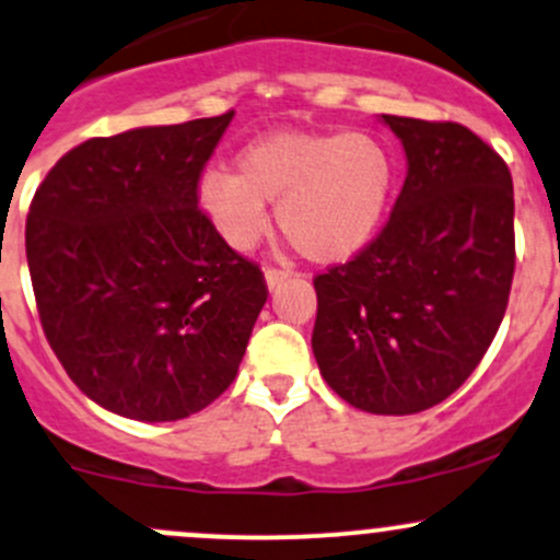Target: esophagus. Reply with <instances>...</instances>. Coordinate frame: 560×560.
Listing matches in <instances>:
<instances>
[{"instance_id": "1", "label": "esophagus", "mask_w": 560, "mask_h": 560, "mask_svg": "<svg viewBox=\"0 0 560 560\" xmlns=\"http://www.w3.org/2000/svg\"><path fill=\"white\" fill-rule=\"evenodd\" d=\"M290 276H292V270H287V268H266V284L273 290V287L284 284Z\"/></svg>"}]
</instances>
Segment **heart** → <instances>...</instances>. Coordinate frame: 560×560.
<instances>
[{"label":"heart","mask_w":560,"mask_h":560,"mask_svg":"<svg viewBox=\"0 0 560 560\" xmlns=\"http://www.w3.org/2000/svg\"><path fill=\"white\" fill-rule=\"evenodd\" d=\"M238 172L207 170L199 207L225 244L247 252L279 205L287 238L316 262H337L372 242L396 186L388 145L370 132H276L244 145Z\"/></svg>","instance_id":"b5f03b06"}]
</instances>
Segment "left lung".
Wrapping results in <instances>:
<instances>
[{"label":"left lung","mask_w":560,"mask_h":560,"mask_svg":"<svg viewBox=\"0 0 560 560\" xmlns=\"http://www.w3.org/2000/svg\"><path fill=\"white\" fill-rule=\"evenodd\" d=\"M407 151L388 223L313 279V355L350 407L417 415L470 377L505 316L515 270L513 177L457 121L383 114Z\"/></svg>","instance_id":"left-lung-1"}]
</instances>
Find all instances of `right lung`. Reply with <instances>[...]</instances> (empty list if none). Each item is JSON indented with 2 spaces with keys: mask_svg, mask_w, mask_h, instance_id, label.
<instances>
[{
  "mask_svg": "<svg viewBox=\"0 0 560 560\" xmlns=\"http://www.w3.org/2000/svg\"><path fill=\"white\" fill-rule=\"evenodd\" d=\"M233 110L71 149L36 188L26 257L47 342L84 396L172 422L236 377L268 300L262 270L199 210Z\"/></svg>",
  "mask_w": 560,
  "mask_h": 560,
  "instance_id": "add662e5",
  "label": "right lung"
}]
</instances>
